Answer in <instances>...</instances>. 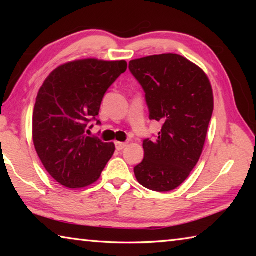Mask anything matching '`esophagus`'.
Segmentation results:
<instances>
[{
    "mask_svg": "<svg viewBox=\"0 0 256 256\" xmlns=\"http://www.w3.org/2000/svg\"><path fill=\"white\" fill-rule=\"evenodd\" d=\"M126 146H128V144H125V142H116V149L118 151L123 150L124 148H126Z\"/></svg>",
    "mask_w": 256,
    "mask_h": 256,
    "instance_id": "1",
    "label": "esophagus"
}]
</instances>
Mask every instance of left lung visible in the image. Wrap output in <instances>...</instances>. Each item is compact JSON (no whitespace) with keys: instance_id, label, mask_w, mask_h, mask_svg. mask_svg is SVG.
Instances as JSON below:
<instances>
[{"instance_id":"left-lung-1","label":"left lung","mask_w":256,"mask_h":256,"mask_svg":"<svg viewBox=\"0 0 256 256\" xmlns=\"http://www.w3.org/2000/svg\"><path fill=\"white\" fill-rule=\"evenodd\" d=\"M146 92L149 118L162 123L154 141H144V158L134 167L138 183L156 192L178 188L196 166L214 112L206 72L184 56L159 54L130 60Z\"/></svg>"}]
</instances>
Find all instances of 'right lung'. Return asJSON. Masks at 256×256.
<instances>
[{
  "label": "right lung",
  "instance_id": "1",
  "mask_svg": "<svg viewBox=\"0 0 256 256\" xmlns=\"http://www.w3.org/2000/svg\"><path fill=\"white\" fill-rule=\"evenodd\" d=\"M125 60L98 58L64 63L46 78L32 112V141L47 172L68 188L99 180L115 144L86 136L102 97L126 71ZM97 123H100L98 120Z\"/></svg>",
  "mask_w": 256,
  "mask_h": 256
}]
</instances>
